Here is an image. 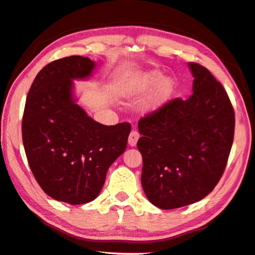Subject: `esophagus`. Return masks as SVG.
I'll return each mask as SVG.
<instances>
[{"label": "esophagus", "instance_id": "34e87169", "mask_svg": "<svg viewBox=\"0 0 255 255\" xmlns=\"http://www.w3.org/2000/svg\"><path fill=\"white\" fill-rule=\"evenodd\" d=\"M139 132L137 130H131L130 133H129V137H128V144L130 146H136L138 139H139Z\"/></svg>", "mask_w": 255, "mask_h": 255}]
</instances>
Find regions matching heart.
Segmentation results:
<instances>
[{
	"label": "heart",
	"instance_id": "obj_1",
	"mask_svg": "<svg viewBox=\"0 0 255 255\" xmlns=\"http://www.w3.org/2000/svg\"><path fill=\"white\" fill-rule=\"evenodd\" d=\"M157 85L155 93L148 102V107L155 109L162 106L165 102L173 91V83L169 79H163V75L157 71H152L144 73L140 75H135L125 80L122 86H120V92L123 96H133V94H139L148 91L153 86Z\"/></svg>",
	"mask_w": 255,
	"mask_h": 255
}]
</instances>
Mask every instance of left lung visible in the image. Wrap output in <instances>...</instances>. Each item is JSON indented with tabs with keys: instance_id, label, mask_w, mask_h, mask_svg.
Returning a JSON list of instances; mask_svg holds the SVG:
<instances>
[{
	"instance_id": "obj_1",
	"label": "left lung",
	"mask_w": 255,
	"mask_h": 255,
	"mask_svg": "<svg viewBox=\"0 0 255 255\" xmlns=\"http://www.w3.org/2000/svg\"><path fill=\"white\" fill-rule=\"evenodd\" d=\"M193 93L164 103L138 123L141 185L161 209L191 205L209 195L225 171L235 114L225 89L200 64L189 63Z\"/></svg>"
}]
</instances>
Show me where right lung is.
Returning <instances> with one entry per match:
<instances>
[{"label":"right lung","mask_w":255,"mask_h":255,"mask_svg":"<svg viewBox=\"0 0 255 255\" xmlns=\"http://www.w3.org/2000/svg\"><path fill=\"white\" fill-rule=\"evenodd\" d=\"M93 68L82 56L49 63L33 80L23 111L22 140L34 179L49 197L71 205L99 196L131 129L94 122L75 103L72 80L89 77Z\"/></svg>","instance_id":"obj_1"}]
</instances>
